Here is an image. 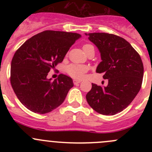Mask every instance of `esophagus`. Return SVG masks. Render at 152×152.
<instances>
[{
	"label": "esophagus",
	"mask_w": 152,
	"mask_h": 152,
	"mask_svg": "<svg viewBox=\"0 0 152 152\" xmlns=\"http://www.w3.org/2000/svg\"><path fill=\"white\" fill-rule=\"evenodd\" d=\"M82 81L80 80H78V79H73V83H74L75 85H77L78 84H79Z\"/></svg>",
	"instance_id": "obj_1"
}]
</instances>
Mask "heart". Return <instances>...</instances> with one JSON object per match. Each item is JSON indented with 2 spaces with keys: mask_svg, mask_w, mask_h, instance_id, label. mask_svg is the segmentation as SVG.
Instances as JSON below:
<instances>
[{
  "mask_svg": "<svg viewBox=\"0 0 152 152\" xmlns=\"http://www.w3.org/2000/svg\"><path fill=\"white\" fill-rule=\"evenodd\" d=\"M91 45L86 44L83 46V49H87V48L91 47ZM87 70V67L85 65H70L67 67V72L72 77L76 78V79H82L83 78L84 75Z\"/></svg>",
  "mask_w": 152,
  "mask_h": 152,
  "instance_id": "b5f03b06",
  "label": "heart"
}]
</instances>
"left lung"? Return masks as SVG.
Segmentation results:
<instances>
[{
	"instance_id": "left-lung-1",
	"label": "left lung",
	"mask_w": 152,
	"mask_h": 152,
	"mask_svg": "<svg viewBox=\"0 0 152 152\" xmlns=\"http://www.w3.org/2000/svg\"><path fill=\"white\" fill-rule=\"evenodd\" d=\"M100 52L102 62L96 68L108 79L106 87L92 84L86 96L87 103L97 113L113 115L131 104L141 87L143 65L129 42L107 33H85Z\"/></svg>"
}]
</instances>
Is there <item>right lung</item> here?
<instances>
[{
	"label": "right lung",
	"mask_w": 152,
	"mask_h": 152,
	"mask_svg": "<svg viewBox=\"0 0 152 152\" xmlns=\"http://www.w3.org/2000/svg\"><path fill=\"white\" fill-rule=\"evenodd\" d=\"M81 35L72 32L45 31L26 41L15 52L11 63V85L20 102L39 114L62 104L73 87L70 77L60 74L48 79L50 69L63 61Z\"/></svg>",
	"instance_id": "1"
}]
</instances>
